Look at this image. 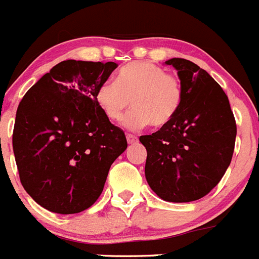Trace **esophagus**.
<instances>
[{
    "label": "esophagus",
    "instance_id": "esophagus-1",
    "mask_svg": "<svg viewBox=\"0 0 259 259\" xmlns=\"http://www.w3.org/2000/svg\"><path fill=\"white\" fill-rule=\"evenodd\" d=\"M127 143L128 144L137 143V137L134 136V135H127Z\"/></svg>",
    "mask_w": 259,
    "mask_h": 259
}]
</instances>
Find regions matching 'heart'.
Here are the masks:
<instances>
[{"mask_svg":"<svg viewBox=\"0 0 259 259\" xmlns=\"http://www.w3.org/2000/svg\"><path fill=\"white\" fill-rule=\"evenodd\" d=\"M95 98L110 122H119L131 102L134 110L123 124L136 131L148 124L154 128L168 124L180 109L183 88L178 77L159 66L132 62L116 72L115 81L106 80L100 84Z\"/></svg>","mask_w":259,"mask_h":259,"instance_id":"b5f03b06","label":"heart"}]
</instances>
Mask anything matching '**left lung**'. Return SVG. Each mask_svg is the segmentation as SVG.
Returning a JSON list of instances; mask_svg holds the SVG:
<instances>
[{"label":"left lung","mask_w":259,"mask_h":259,"mask_svg":"<svg viewBox=\"0 0 259 259\" xmlns=\"http://www.w3.org/2000/svg\"><path fill=\"white\" fill-rule=\"evenodd\" d=\"M178 71L183 100L175 118L140 137L148 155L145 178L168 202H191L221 182L232 159L236 122L227 95L206 71L183 58L164 62Z\"/></svg>","instance_id":"obj_1"}]
</instances>
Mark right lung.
Instances as JSON below:
<instances>
[{
    "label": "right lung",
    "instance_id": "obj_1",
    "mask_svg": "<svg viewBox=\"0 0 259 259\" xmlns=\"http://www.w3.org/2000/svg\"><path fill=\"white\" fill-rule=\"evenodd\" d=\"M115 62L67 59L45 74L20 101L13 149L23 188L58 214L87 210L104 191L110 166L127 149L124 132L96 102Z\"/></svg>",
    "mask_w": 259,
    "mask_h": 259
}]
</instances>
